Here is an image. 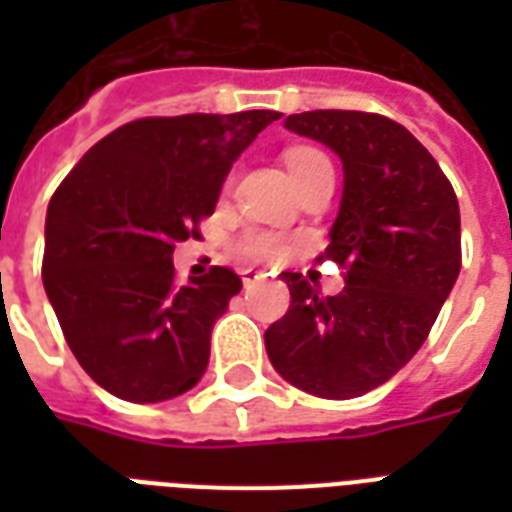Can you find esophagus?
<instances>
[{
  "instance_id": "34e87169",
  "label": "esophagus",
  "mask_w": 512,
  "mask_h": 512,
  "mask_svg": "<svg viewBox=\"0 0 512 512\" xmlns=\"http://www.w3.org/2000/svg\"><path fill=\"white\" fill-rule=\"evenodd\" d=\"M265 273L260 271H252V268H244L241 271V281H244V287H252V284H257V281H263Z\"/></svg>"
}]
</instances>
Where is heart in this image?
I'll list each match as a JSON object with an SVG mask.
<instances>
[{
  "instance_id": "obj_1",
  "label": "heart",
  "mask_w": 512,
  "mask_h": 512,
  "mask_svg": "<svg viewBox=\"0 0 512 512\" xmlns=\"http://www.w3.org/2000/svg\"><path fill=\"white\" fill-rule=\"evenodd\" d=\"M287 164L289 172L295 177V183H305L308 177L316 175L319 170H327L332 167L329 159L316 148H289L287 151ZM281 241L271 233H249L241 241V252L249 257V260H273V257L281 255Z\"/></svg>"
}]
</instances>
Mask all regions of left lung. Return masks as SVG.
Segmentation results:
<instances>
[{"label": "left lung", "instance_id": "left-lung-1", "mask_svg": "<svg viewBox=\"0 0 512 512\" xmlns=\"http://www.w3.org/2000/svg\"><path fill=\"white\" fill-rule=\"evenodd\" d=\"M284 127L340 156L324 257L348 279L340 295L321 297L300 273H281L292 305L268 327L265 350L295 388L345 401L388 382L436 324L460 276V204L428 148L388 116L305 111Z\"/></svg>", "mask_w": 512, "mask_h": 512}]
</instances>
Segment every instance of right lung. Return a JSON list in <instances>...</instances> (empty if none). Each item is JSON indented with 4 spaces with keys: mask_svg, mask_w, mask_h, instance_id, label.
Segmentation results:
<instances>
[{
    "mask_svg": "<svg viewBox=\"0 0 512 512\" xmlns=\"http://www.w3.org/2000/svg\"><path fill=\"white\" fill-rule=\"evenodd\" d=\"M279 111L138 119L95 143L44 223V292L82 369L111 396L156 404L207 372L209 335L241 279L175 281L177 241L215 212L233 162Z\"/></svg>",
    "mask_w": 512,
    "mask_h": 512,
    "instance_id": "add662e5",
    "label": "right lung"
}]
</instances>
